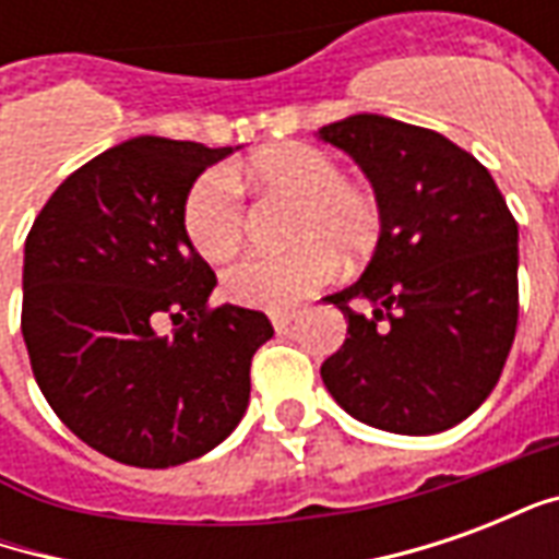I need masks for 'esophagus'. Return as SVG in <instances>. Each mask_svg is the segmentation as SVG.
<instances>
[{
    "mask_svg": "<svg viewBox=\"0 0 559 559\" xmlns=\"http://www.w3.org/2000/svg\"><path fill=\"white\" fill-rule=\"evenodd\" d=\"M269 320H272L275 332H284V329L290 326L293 320H296V314H293V311H272V314H269Z\"/></svg>",
    "mask_w": 559,
    "mask_h": 559,
    "instance_id": "1",
    "label": "esophagus"
}]
</instances>
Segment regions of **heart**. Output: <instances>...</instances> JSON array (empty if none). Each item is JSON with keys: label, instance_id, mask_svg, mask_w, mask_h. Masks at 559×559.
Returning <instances> with one entry per match:
<instances>
[{"label": "heart", "instance_id": "obj_1", "mask_svg": "<svg viewBox=\"0 0 559 559\" xmlns=\"http://www.w3.org/2000/svg\"><path fill=\"white\" fill-rule=\"evenodd\" d=\"M242 176L263 188L299 197L293 209L290 242L284 254H251L233 263L221 290L245 308H290L320 290L341 260H362L377 248L383 212L362 185L347 182L329 152L305 143H287L260 152L242 164ZM182 230L197 254L224 263L242 242L245 212L227 173L200 176L182 203Z\"/></svg>", "mask_w": 559, "mask_h": 559}]
</instances>
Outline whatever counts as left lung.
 Here are the masks:
<instances>
[{"instance_id":"left-lung-1","label":"left lung","mask_w":559,"mask_h":559,"mask_svg":"<svg viewBox=\"0 0 559 559\" xmlns=\"http://www.w3.org/2000/svg\"><path fill=\"white\" fill-rule=\"evenodd\" d=\"M317 140L362 167L383 212L359 281L326 296L347 338L320 377L371 428L445 431L491 395L515 341V218L491 173L431 128L356 114Z\"/></svg>"}]
</instances>
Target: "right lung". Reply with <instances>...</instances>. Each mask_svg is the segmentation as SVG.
Wrapping results in <instances>:
<instances>
[{"label": "right lung", "mask_w": 559, "mask_h": 559, "mask_svg": "<svg viewBox=\"0 0 559 559\" xmlns=\"http://www.w3.org/2000/svg\"><path fill=\"white\" fill-rule=\"evenodd\" d=\"M236 148L126 140L71 173L26 236L32 374L68 431L119 464L194 461L248 411L272 323L239 305L209 311L218 278L182 230L197 176Z\"/></svg>", "instance_id": "1"}]
</instances>
